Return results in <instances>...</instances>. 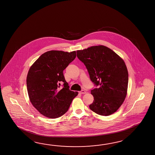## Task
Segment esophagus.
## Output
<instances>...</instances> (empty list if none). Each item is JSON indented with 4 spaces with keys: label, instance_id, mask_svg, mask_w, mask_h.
<instances>
[{
    "label": "esophagus",
    "instance_id": "obj_1",
    "mask_svg": "<svg viewBox=\"0 0 155 155\" xmlns=\"http://www.w3.org/2000/svg\"><path fill=\"white\" fill-rule=\"evenodd\" d=\"M79 93L82 94H86L87 93V92L85 91V90H81V91H79Z\"/></svg>",
    "mask_w": 155,
    "mask_h": 155
}]
</instances>
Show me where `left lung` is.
Listing matches in <instances>:
<instances>
[{
  "instance_id": "8db88e82",
  "label": "left lung",
  "mask_w": 155,
  "mask_h": 155,
  "mask_svg": "<svg viewBox=\"0 0 155 155\" xmlns=\"http://www.w3.org/2000/svg\"><path fill=\"white\" fill-rule=\"evenodd\" d=\"M77 56L85 65L90 78L99 88L91 90L94 101L90 109L108 116L117 111L127 94L128 72L122 58L103 45L78 50Z\"/></svg>"
}]
</instances>
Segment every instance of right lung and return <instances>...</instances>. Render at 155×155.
<instances>
[{
    "instance_id": "add662e5",
    "label": "right lung",
    "mask_w": 155,
    "mask_h": 155,
    "mask_svg": "<svg viewBox=\"0 0 155 155\" xmlns=\"http://www.w3.org/2000/svg\"><path fill=\"white\" fill-rule=\"evenodd\" d=\"M76 51L52 50L42 54L30 67L27 76L29 101L41 114L57 118L68 110L78 92L69 89L63 71L75 58ZM64 87L59 88L60 83Z\"/></svg>"
}]
</instances>
